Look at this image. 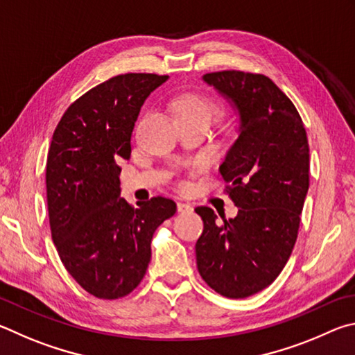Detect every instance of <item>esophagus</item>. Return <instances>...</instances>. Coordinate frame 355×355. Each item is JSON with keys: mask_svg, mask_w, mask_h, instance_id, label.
Segmentation results:
<instances>
[{"mask_svg": "<svg viewBox=\"0 0 355 355\" xmlns=\"http://www.w3.org/2000/svg\"><path fill=\"white\" fill-rule=\"evenodd\" d=\"M193 207L189 202H178V212L179 214H190Z\"/></svg>", "mask_w": 355, "mask_h": 355, "instance_id": "34e87169", "label": "esophagus"}]
</instances>
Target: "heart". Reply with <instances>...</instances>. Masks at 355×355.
Returning <instances> with one entry per match:
<instances>
[{"label":"heart","mask_w":355,"mask_h":355,"mask_svg":"<svg viewBox=\"0 0 355 355\" xmlns=\"http://www.w3.org/2000/svg\"><path fill=\"white\" fill-rule=\"evenodd\" d=\"M171 107L176 121L201 120L209 123L218 110V104L212 98L202 95V93L189 92L174 98Z\"/></svg>","instance_id":"obj_1"}]
</instances>
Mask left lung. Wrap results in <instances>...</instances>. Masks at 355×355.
I'll list each match as a JSON object with an SVG mask.
<instances>
[{"mask_svg":"<svg viewBox=\"0 0 355 355\" xmlns=\"http://www.w3.org/2000/svg\"><path fill=\"white\" fill-rule=\"evenodd\" d=\"M202 79L240 114V135L220 166L239 215L220 225L210 207L195 209L204 223L196 265L210 288L239 300L275 282L291 256L309 190V140L295 104L265 74Z\"/></svg>","mask_w":355,"mask_h":355,"instance_id":"8db88e82","label":"left lung"}]
</instances>
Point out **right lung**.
Returning <instances> with one entry per match:
<instances>
[{"instance_id": "obj_1", "label": "right lung", "mask_w": 355, "mask_h": 355, "mask_svg": "<svg viewBox=\"0 0 355 355\" xmlns=\"http://www.w3.org/2000/svg\"><path fill=\"white\" fill-rule=\"evenodd\" d=\"M168 76L126 73L93 87L62 115L46 159L51 237L62 263L87 293L118 300L134 291L151 260V240L176 214L157 196L134 207L120 198L118 164L149 93Z\"/></svg>"}]
</instances>
